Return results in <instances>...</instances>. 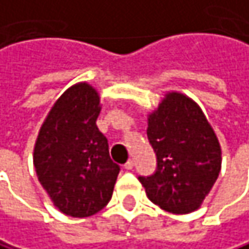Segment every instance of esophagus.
<instances>
[{
  "instance_id": "34e87169",
  "label": "esophagus",
  "mask_w": 249,
  "mask_h": 249,
  "mask_svg": "<svg viewBox=\"0 0 249 249\" xmlns=\"http://www.w3.org/2000/svg\"><path fill=\"white\" fill-rule=\"evenodd\" d=\"M124 168L126 171H131L132 168H134V161L132 160H128L126 162H125V165H124Z\"/></svg>"
}]
</instances>
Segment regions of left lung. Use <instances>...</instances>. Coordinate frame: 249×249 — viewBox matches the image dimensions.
Masks as SVG:
<instances>
[{"label": "left lung", "instance_id": "obj_1", "mask_svg": "<svg viewBox=\"0 0 249 249\" xmlns=\"http://www.w3.org/2000/svg\"><path fill=\"white\" fill-rule=\"evenodd\" d=\"M147 135L157 171L140 177L151 202L172 214L201 207L221 171V145L205 114L192 98L168 91L148 114Z\"/></svg>", "mask_w": 249, "mask_h": 249}]
</instances>
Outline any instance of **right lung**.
<instances>
[{
	"mask_svg": "<svg viewBox=\"0 0 249 249\" xmlns=\"http://www.w3.org/2000/svg\"><path fill=\"white\" fill-rule=\"evenodd\" d=\"M98 91L88 82L71 85L54 102L34 145L36 177L62 214L85 218L109 202L120 167L97 126Z\"/></svg>",
	"mask_w": 249,
	"mask_h": 249,
	"instance_id": "add662e5",
	"label": "right lung"
}]
</instances>
